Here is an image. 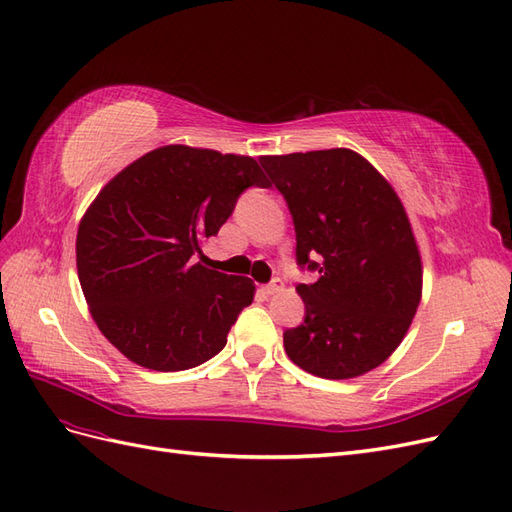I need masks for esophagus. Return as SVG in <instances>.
Segmentation results:
<instances>
[{"mask_svg": "<svg viewBox=\"0 0 512 512\" xmlns=\"http://www.w3.org/2000/svg\"><path fill=\"white\" fill-rule=\"evenodd\" d=\"M279 291H283V281L281 279H274L272 283L264 285V294H268V296L279 294Z\"/></svg>", "mask_w": 512, "mask_h": 512, "instance_id": "1", "label": "esophagus"}]
</instances>
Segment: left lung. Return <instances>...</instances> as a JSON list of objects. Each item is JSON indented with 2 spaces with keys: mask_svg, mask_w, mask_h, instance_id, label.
<instances>
[{
  "mask_svg": "<svg viewBox=\"0 0 512 512\" xmlns=\"http://www.w3.org/2000/svg\"><path fill=\"white\" fill-rule=\"evenodd\" d=\"M287 199L306 317L285 330L289 360L324 379H352L401 345L422 298V259L392 184L349 148L261 156Z\"/></svg>",
  "mask_w": 512,
  "mask_h": 512,
  "instance_id": "left-lung-1",
  "label": "left lung"
}]
</instances>
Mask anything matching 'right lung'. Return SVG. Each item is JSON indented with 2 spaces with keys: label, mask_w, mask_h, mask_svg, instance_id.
I'll list each match as a JSON object with an SVG mask.
<instances>
[{
  "label": "right lung",
  "mask_w": 512,
  "mask_h": 512,
  "mask_svg": "<svg viewBox=\"0 0 512 512\" xmlns=\"http://www.w3.org/2000/svg\"><path fill=\"white\" fill-rule=\"evenodd\" d=\"M248 186H270L253 156L163 145L113 175L85 210L79 283L98 330L130 362L186 371L225 347L255 283L197 255Z\"/></svg>",
  "instance_id": "add662e5"
}]
</instances>
